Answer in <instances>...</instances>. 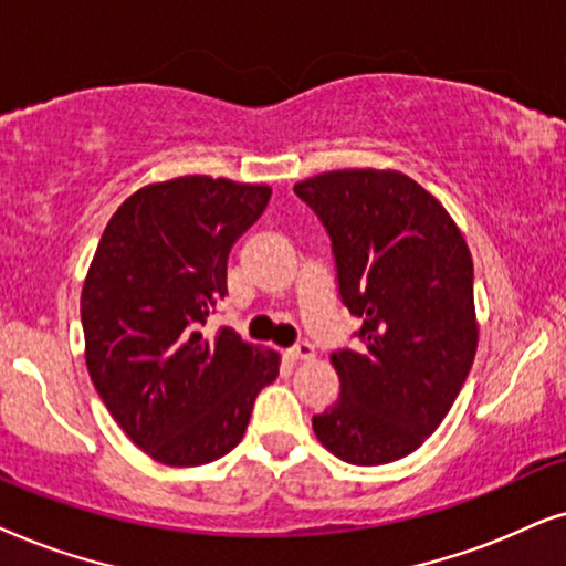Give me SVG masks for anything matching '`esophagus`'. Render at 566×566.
I'll return each mask as SVG.
<instances>
[{"label": "esophagus", "instance_id": "1", "mask_svg": "<svg viewBox=\"0 0 566 566\" xmlns=\"http://www.w3.org/2000/svg\"><path fill=\"white\" fill-rule=\"evenodd\" d=\"M287 357L295 359V361H307V359L315 357V349H313V344L297 342L295 346H292V349H287Z\"/></svg>", "mask_w": 566, "mask_h": 566}]
</instances>
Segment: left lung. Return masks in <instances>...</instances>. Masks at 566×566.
<instances>
[{
  "label": "left lung",
  "instance_id": "left-lung-1",
  "mask_svg": "<svg viewBox=\"0 0 566 566\" xmlns=\"http://www.w3.org/2000/svg\"><path fill=\"white\" fill-rule=\"evenodd\" d=\"M331 238L357 349L331 354L342 394L315 437L354 465H382L440 427L476 357L473 261L446 207L398 170H331L295 186Z\"/></svg>",
  "mask_w": 566,
  "mask_h": 566
}]
</instances>
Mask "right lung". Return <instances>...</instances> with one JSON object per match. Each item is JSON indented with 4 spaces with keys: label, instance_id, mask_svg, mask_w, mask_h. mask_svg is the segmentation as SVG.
Returning a JSON list of instances; mask_svg holds the SVG:
<instances>
[{
    "label": "right lung",
    "instance_id": "right-lung-1",
    "mask_svg": "<svg viewBox=\"0 0 566 566\" xmlns=\"http://www.w3.org/2000/svg\"><path fill=\"white\" fill-rule=\"evenodd\" d=\"M269 186L184 176L139 188L103 230L82 287L90 378L134 446L165 465H205L243 440L279 354L232 328L205 334L228 295V255Z\"/></svg>",
    "mask_w": 566,
    "mask_h": 566
}]
</instances>
